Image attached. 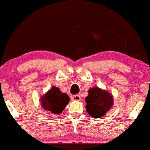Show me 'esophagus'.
Returning a JSON list of instances; mask_svg holds the SVG:
<instances>
[{
  "mask_svg": "<svg viewBox=\"0 0 150 150\" xmlns=\"http://www.w3.org/2000/svg\"><path fill=\"white\" fill-rule=\"evenodd\" d=\"M71 99L73 101H81V98L79 95H74L71 96Z\"/></svg>",
  "mask_w": 150,
  "mask_h": 150,
  "instance_id": "obj_1",
  "label": "esophagus"
}]
</instances>
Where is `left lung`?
<instances>
[{"label":"left lung","mask_w":150,"mask_h":150,"mask_svg":"<svg viewBox=\"0 0 150 150\" xmlns=\"http://www.w3.org/2000/svg\"><path fill=\"white\" fill-rule=\"evenodd\" d=\"M86 110L94 118H100L113 105V98L109 92L98 87L89 89V94L85 98Z\"/></svg>","instance_id":"left-lung-1"}]
</instances>
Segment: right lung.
Instances as JSON below:
<instances>
[{"label": "right lung", "instance_id": "right-lung-1", "mask_svg": "<svg viewBox=\"0 0 150 150\" xmlns=\"http://www.w3.org/2000/svg\"><path fill=\"white\" fill-rule=\"evenodd\" d=\"M69 102V96L66 93H61L60 89L56 87H52L40 99L42 107L48 114L61 113Z\"/></svg>", "mask_w": 150, "mask_h": 150}]
</instances>
